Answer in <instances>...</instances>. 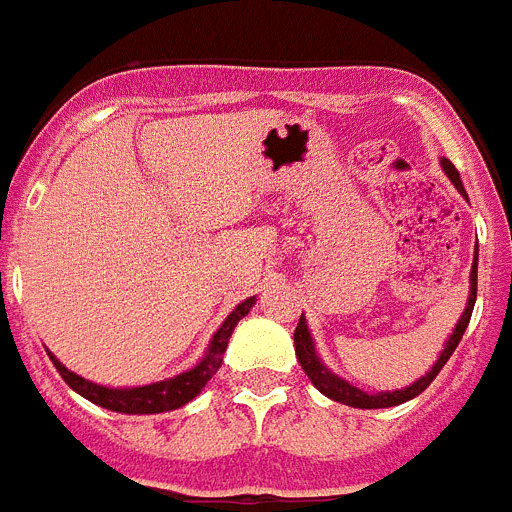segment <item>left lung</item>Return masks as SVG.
Masks as SVG:
<instances>
[{
	"mask_svg": "<svg viewBox=\"0 0 512 512\" xmlns=\"http://www.w3.org/2000/svg\"><path fill=\"white\" fill-rule=\"evenodd\" d=\"M439 164H442L445 175L450 177V183L458 188L460 196L468 198L466 188H463V180H460V175H458V170L453 167V162H450V159H439ZM476 272H479V248H476L474 266H471L468 303H466V308H463V314H460L458 324H455L453 335L447 337L445 350L439 353V358L434 361L432 369L426 371L424 377L416 379L413 384H408V387H403V390H392V392L358 390L356 384L345 382L342 377H337L335 371L327 369V363H324L322 358H319V353H316L314 337H311V332H308L306 316H301V322H298V327H295V356H298V361H301L303 371H306V377L311 379V384H314L316 390L322 392V395H327L329 400H337V403L350 405V408H392V405H400V403H405V400H413L416 395H421V392H424L426 387L434 382V377H437L439 371H442V366L450 361V356H453L455 348H458L460 337H463V332H466L468 322H471V314H474V303H476Z\"/></svg>",
	"mask_w": 512,
	"mask_h": 512,
	"instance_id": "left-lung-1",
	"label": "left lung"
}]
</instances>
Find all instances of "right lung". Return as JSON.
I'll list each match as a JSON object with an SVG mask.
<instances>
[{
	"mask_svg": "<svg viewBox=\"0 0 512 512\" xmlns=\"http://www.w3.org/2000/svg\"><path fill=\"white\" fill-rule=\"evenodd\" d=\"M256 303V295L246 298L243 303L232 308L230 316H227L222 327L214 332L209 348H206L204 358L193 366V369L177 374V377L162 379V382L141 384V387H104V384H96L91 379L78 377L75 371H70L65 363H59V358L54 353H49L52 363L57 366L59 377L65 379L70 387H73L78 395H83L86 400H91L94 405H101L107 411L114 413H133V416H146V413H167L175 411V408H183L185 403L196 398L198 392L204 390L206 382H209L214 374L222 366V356H225L227 342L232 337V329L238 327V322L248 314Z\"/></svg>",
	"mask_w": 512,
	"mask_h": 512,
	"instance_id": "obj_1",
	"label": "right lung"
}]
</instances>
